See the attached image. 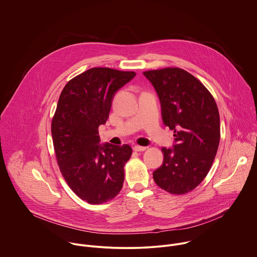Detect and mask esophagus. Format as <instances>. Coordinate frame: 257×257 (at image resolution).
Here are the masks:
<instances>
[{
  "mask_svg": "<svg viewBox=\"0 0 257 257\" xmlns=\"http://www.w3.org/2000/svg\"><path fill=\"white\" fill-rule=\"evenodd\" d=\"M146 150H147L146 147H141V146H135L134 147V151H136V152H144Z\"/></svg>",
  "mask_w": 257,
  "mask_h": 257,
  "instance_id": "34e87169",
  "label": "esophagus"
}]
</instances>
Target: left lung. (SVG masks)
I'll use <instances>...</instances> for the list:
<instances>
[{"label": "left lung", "mask_w": 257, "mask_h": 257, "mask_svg": "<svg viewBox=\"0 0 257 257\" xmlns=\"http://www.w3.org/2000/svg\"><path fill=\"white\" fill-rule=\"evenodd\" d=\"M155 86L164 123L173 131V149L163 148L164 163L155 182L171 194L194 189L207 175L217 153L220 120L216 102L195 77L179 68L144 72Z\"/></svg>", "instance_id": "left-lung-1"}]
</instances>
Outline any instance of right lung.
I'll use <instances>...</instances> for the list:
<instances>
[{
    "mask_svg": "<svg viewBox=\"0 0 257 257\" xmlns=\"http://www.w3.org/2000/svg\"><path fill=\"white\" fill-rule=\"evenodd\" d=\"M136 76L109 68H92L63 88L52 119L57 162L71 189L90 204L115 197L122 188L128 145H99L98 126L105 123L114 93Z\"/></svg>",
    "mask_w": 257,
    "mask_h": 257,
    "instance_id": "add662e5",
    "label": "right lung"
}]
</instances>
